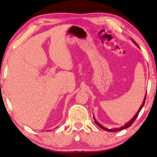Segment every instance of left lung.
<instances>
[{
    "instance_id": "left-lung-1",
    "label": "left lung",
    "mask_w": 157,
    "mask_h": 157,
    "mask_svg": "<svg viewBox=\"0 0 157 157\" xmlns=\"http://www.w3.org/2000/svg\"><path fill=\"white\" fill-rule=\"evenodd\" d=\"M132 41L134 42V43L136 45V46L139 48V45H138L136 42H135L134 40H133V39H132ZM145 99H146V95H145V98H144V100H143V103H142V105H141V106H140V108H139V111H137V113L135 114V116L133 117V118L131 119V120H130L129 122H127V123H125L124 124L123 126H121V127H118V128H113V129H108V128H106V127H105L104 126H102V124H101L100 123H98V122L96 121V119L95 118V117L94 116H93V118H94V122H95V123L97 124V125L99 127H100L101 129H104V130H106V131H108V132H117V131H120V130H123V129H126V128H128V127H129L130 126L132 125V123H134V121L136 120V118H137V116H138V115H139V112L140 111V110L142 109V108H143V105H144V104H145Z\"/></svg>"
}]
</instances>
